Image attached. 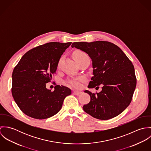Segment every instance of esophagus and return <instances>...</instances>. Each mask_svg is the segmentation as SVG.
<instances>
[{
    "mask_svg": "<svg viewBox=\"0 0 151 151\" xmlns=\"http://www.w3.org/2000/svg\"><path fill=\"white\" fill-rule=\"evenodd\" d=\"M81 93V92H80V91H73V94H74V95H80Z\"/></svg>",
    "mask_w": 151,
    "mask_h": 151,
    "instance_id": "34e87169",
    "label": "esophagus"
}]
</instances>
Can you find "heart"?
I'll return each instance as SVG.
<instances>
[{"label": "heart", "instance_id": "1", "mask_svg": "<svg viewBox=\"0 0 151 151\" xmlns=\"http://www.w3.org/2000/svg\"><path fill=\"white\" fill-rule=\"evenodd\" d=\"M87 56L86 53L83 51L81 50H78L74 52V58L76 61L85 57ZM61 60H60L58 62V66L60 65V64ZM86 81V78L84 77H80L78 78H71L68 80V84L70 86H73L76 88H80L82 86V83Z\"/></svg>", "mask_w": 151, "mask_h": 151}]
</instances>
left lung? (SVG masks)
Listing matches in <instances>:
<instances>
[{
  "instance_id": "8db88e82",
  "label": "left lung",
  "mask_w": 151,
  "mask_h": 151,
  "mask_svg": "<svg viewBox=\"0 0 151 151\" xmlns=\"http://www.w3.org/2000/svg\"><path fill=\"white\" fill-rule=\"evenodd\" d=\"M76 47L89 55L92 61L93 76L88 87L102 91L84 92L91 97L83 106L86 113L99 120H109L122 113L131 102L137 79L132 62L122 50L114 43L98 41L74 42Z\"/></svg>"
}]
</instances>
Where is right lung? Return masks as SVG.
<instances>
[{
	"mask_svg": "<svg viewBox=\"0 0 151 151\" xmlns=\"http://www.w3.org/2000/svg\"><path fill=\"white\" fill-rule=\"evenodd\" d=\"M71 42H52L37 46L25 53L12 73V93L22 111L36 119H45L58 113L70 89L57 85L47 89L56 73L61 56Z\"/></svg>",
	"mask_w": 151,
	"mask_h": 151,
	"instance_id": "right-lung-1",
	"label": "right lung"
}]
</instances>
